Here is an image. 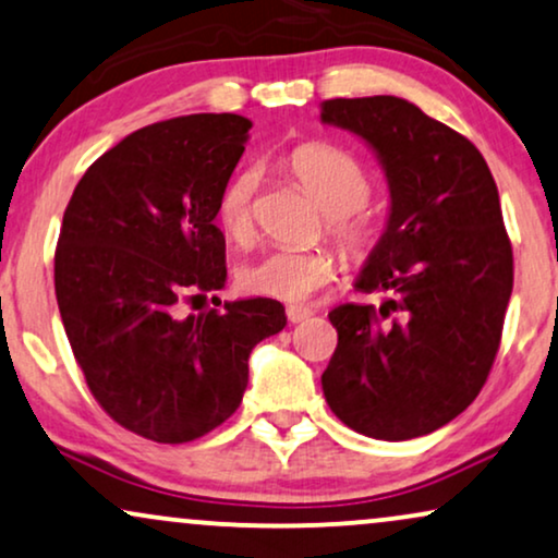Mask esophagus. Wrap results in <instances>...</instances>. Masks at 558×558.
<instances>
[{"instance_id": "34e87169", "label": "esophagus", "mask_w": 558, "mask_h": 558, "mask_svg": "<svg viewBox=\"0 0 558 558\" xmlns=\"http://www.w3.org/2000/svg\"><path fill=\"white\" fill-rule=\"evenodd\" d=\"M310 315H313V310H310V307H300V305H289L287 307L289 323H302V320H307Z\"/></svg>"}]
</instances>
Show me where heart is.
<instances>
[{"label":"heart","instance_id":"heart-1","mask_svg":"<svg viewBox=\"0 0 558 558\" xmlns=\"http://www.w3.org/2000/svg\"><path fill=\"white\" fill-rule=\"evenodd\" d=\"M294 177L328 213L330 235L356 262L372 256L381 241V220L364 205L372 197V173L349 150L328 143H307L289 158ZM258 173H235L217 199V226L230 241H248ZM338 274V258L328 248L266 251L238 269V284L248 294L281 302H302Z\"/></svg>","mask_w":558,"mask_h":558}]
</instances>
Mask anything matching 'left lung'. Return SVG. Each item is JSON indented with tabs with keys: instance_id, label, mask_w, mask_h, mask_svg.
Here are the masks:
<instances>
[{
	"instance_id": "obj_1",
	"label": "left lung",
	"mask_w": 558,
	"mask_h": 558,
	"mask_svg": "<svg viewBox=\"0 0 558 558\" xmlns=\"http://www.w3.org/2000/svg\"><path fill=\"white\" fill-rule=\"evenodd\" d=\"M320 120L364 137L392 199L356 279L387 296L328 313L325 400L368 438L425 436L474 402L500 349L512 292L500 194L474 143L408 99H328Z\"/></svg>"
}]
</instances>
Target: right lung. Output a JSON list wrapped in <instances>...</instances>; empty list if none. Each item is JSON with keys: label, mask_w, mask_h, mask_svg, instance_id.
Instances as JSON below:
<instances>
[{"label": "right lung", "mask_w": 558, "mask_h": 558, "mask_svg": "<svg viewBox=\"0 0 558 558\" xmlns=\"http://www.w3.org/2000/svg\"><path fill=\"white\" fill-rule=\"evenodd\" d=\"M248 130L230 112L135 130L86 169L63 213L56 300L71 351L107 415L156 444L226 423L253 345L287 325L266 296L182 315L226 287L217 199Z\"/></svg>", "instance_id": "1"}]
</instances>
